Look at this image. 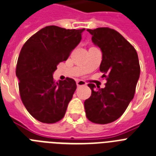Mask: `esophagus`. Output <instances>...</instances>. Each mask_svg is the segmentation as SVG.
I'll list each match as a JSON object with an SVG mask.
<instances>
[{
  "label": "esophagus",
  "mask_w": 156,
  "mask_h": 156,
  "mask_svg": "<svg viewBox=\"0 0 156 156\" xmlns=\"http://www.w3.org/2000/svg\"><path fill=\"white\" fill-rule=\"evenodd\" d=\"M76 85L78 86V87H80V86H85L87 85V83H85V82L83 80H78L76 81Z\"/></svg>",
  "instance_id": "1"
}]
</instances>
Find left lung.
I'll return each instance as SVG.
<instances>
[{"label":"left lung","instance_id":"8db88e82","mask_svg":"<svg viewBox=\"0 0 156 156\" xmlns=\"http://www.w3.org/2000/svg\"><path fill=\"white\" fill-rule=\"evenodd\" d=\"M87 31L102 51L100 70L107 83L104 88L88 83L92 95L84 101L86 116L92 123L106 124L119 119L133 99L140 74L138 55L135 48L114 29Z\"/></svg>","mask_w":156,"mask_h":156}]
</instances>
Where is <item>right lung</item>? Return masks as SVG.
Segmentation results:
<instances>
[{
  "label": "right lung",
  "mask_w": 156,
  "mask_h": 156,
  "mask_svg": "<svg viewBox=\"0 0 156 156\" xmlns=\"http://www.w3.org/2000/svg\"><path fill=\"white\" fill-rule=\"evenodd\" d=\"M83 31L44 27L20 50L16 69L20 96L27 111L38 121L54 123L64 116L76 83L69 77L55 82L52 74L79 44Z\"/></svg>",
  "instance_id": "add662e5"
}]
</instances>
